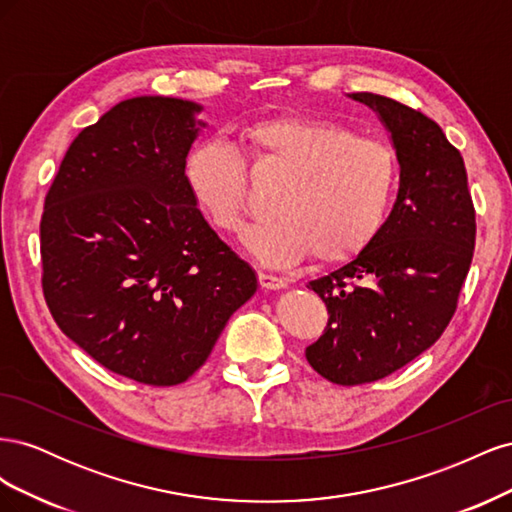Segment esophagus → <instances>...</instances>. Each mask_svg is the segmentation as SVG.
<instances>
[{"label": "esophagus", "mask_w": 512, "mask_h": 512, "mask_svg": "<svg viewBox=\"0 0 512 512\" xmlns=\"http://www.w3.org/2000/svg\"><path fill=\"white\" fill-rule=\"evenodd\" d=\"M258 282L265 290H282L288 286V282L280 275H273L269 271H258Z\"/></svg>", "instance_id": "1"}]
</instances>
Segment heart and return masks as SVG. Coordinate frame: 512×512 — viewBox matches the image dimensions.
I'll use <instances>...</instances> for the list:
<instances>
[{"label":"heart","instance_id":"heart-1","mask_svg":"<svg viewBox=\"0 0 512 512\" xmlns=\"http://www.w3.org/2000/svg\"><path fill=\"white\" fill-rule=\"evenodd\" d=\"M243 141L254 158L288 173L271 194L273 215L243 239L260 262L286 267L307 254L318 262H342L376 237L399 181V162L389 143L303 115L256 121L245 128ZM185 181L215 228L241 230L247 185L235 145L224 138L200 141L185 158Z\"/></svg>","mask_w":512,"mask_h":512}]
</instances>
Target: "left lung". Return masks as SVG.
<instances>
[{
    "mask_svg": "<svg viewBox=\"0 0 512 512\" xmlns=\"http://www.w3.org/2000/svg\"><path fill=\"white\" fill-rule=\"evenodd\" d=\"M378 115L399 162L393 211L344 267L309 282L329 309L305 356L322 378L354 386L414 361L451 322L470 271L474 205L461 153L436 121L378 94H348Z\"/></svg>",
    "mask_w": 512,
    "mask_h": 512,
    "instance_id": "1",
    "label": "left lung"
}]
</instances>
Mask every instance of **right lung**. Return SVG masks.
<instances>
[{"instance_id":"right-lung-1","label":"right lung","mask_w":512,"mask_h":512,"mask_svg":"<svg viewBox=\"0 0 512 512\" xmlns=\"http://www.w3.org/2000/svg\"><path fill=\"white\" fill-rule=\"evenodd\" d=\"M203 106L115 104L74 138L40 222L46 305L91 359L175 386L207 361L256 271L215 235L185 181Z\"/></svg>"}]
</instances>
